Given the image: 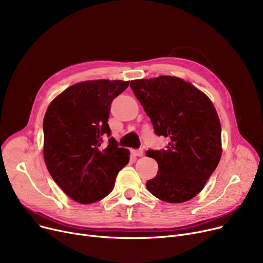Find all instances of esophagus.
Returning a JSON list of instances; mask_svg holds the SVG:
<instances>
[{
    "label": "esophagus",
    "mask_w": 263,
    "mask_h": 263,
    "mask_svg": "<svg viewBox=\"0 0 263 263\" xmlns=\"http://www.w3.org/2000/svg\"><path fill=\"white\" fill-rule=\"evenodd\" d=\"M131 154L134 157H142L143 154H144V151H143V149H134V150L131 151Z\"/></svg>",
    "instance_id": "1"
}]
</instances>
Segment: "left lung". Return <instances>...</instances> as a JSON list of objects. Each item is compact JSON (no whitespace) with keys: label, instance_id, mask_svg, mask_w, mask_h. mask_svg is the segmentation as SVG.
Segmentation results:
<instances>
[{"label":"left lung","instance_id":"obj_1","mask_svg":"<svg viewBox=\"0 0 263 263\" xmlns=\"http://www.w3.org/2000/svg\"><path fill=\"white\" fill-rule=\"evenodd\" d=\"M130 86L155 133L171 140L165 150H147L146 156L159 165L147 190L171 203L192 199L222 157V128L213 103L191 83L176 77L134 80Z\"/></svg>","mask_w":263,"mask_h":263}]
</instances>
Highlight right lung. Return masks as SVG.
<instances>
[{"label":"right lung","mask_w":263,"mask_h":263,"mask_svg":"<svg viewBox=\"0 0 263 263\" xmlns=\"http://www.w3.org/2000/svg\"><path fill=\"white\" fill-rule=\"evenodd\" d=\"M129 81L93 80L68 87L55 98L44 118V158L53 180L71 199L91 203L114 189L130 151L110 137V103Z\"/></svg>","instance_id":"right-lung-1"}]
</instances>
